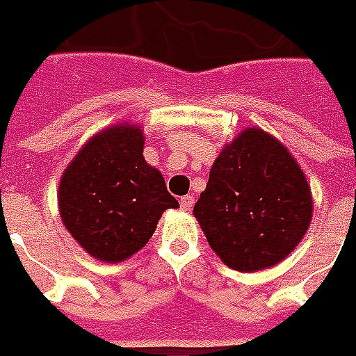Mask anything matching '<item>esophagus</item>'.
I'll return each mask as SVG.
<instances>
[{
  "instance_id": "1",
  "label": "esophagus",
  "mask_w": 356,
  "mask_h": 356,
  "mask_svg": "<svg viewBox=\"0 0 356 356\" xmlns=\"http://www.w3.org/2000/svg\"><path fill=\"white\" fill-rule=\"evenodd\" d=\"M193 204H195V197H193V195H186V197H181V199H180L181 210H186V212H189V210L193 208Z\"/></svg>"
}]
</instances>
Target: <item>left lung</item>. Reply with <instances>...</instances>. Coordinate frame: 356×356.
Wrapping results in <instances>:
<instances>
[{"label":"left lung","instance_id":"obj_1","mask_svg":"<svg viewBox=\"0 0 356 356\" xmlns=\"http://www.w3.org/2000/svg\"><path fill=\"white\" fill-rule=\"evenodd\" d=\"M312 212L298 163L276 138L253 127L219 154L193 208L208 244L240 272L287 257L308 231Z\"/></svg>","mask_w":356,"mask_h":356}]
</instances>
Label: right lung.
Listing matches in <instances>:
<instances>
[{
  "label": "right lung",
  "instance_id": "right-lung-1",
  "mask_svg": "<svg viewBox=\"0 0 356 356\" xmlns=\"http://www.w3.org/2000/svg\"><path fill=\"white\" fill-rule=\"evenodd\" d=\"M143 148L138 127H111L95 135L61 176L63 225L99 261L131 257L152 238L161 213L178 208L161 172L144 161Z\"/></svg>",
  "mask_w": 356,
  "mask_h": 356
}]
</instances>
